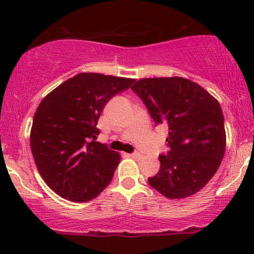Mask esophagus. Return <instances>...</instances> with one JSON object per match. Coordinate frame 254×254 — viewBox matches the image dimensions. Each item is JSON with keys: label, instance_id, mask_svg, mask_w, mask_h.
Segmentation results:
<instances>
[{"label": "esophagus", "instance_id": "esophagus-1", "mask_svg": "<svg viewBox=\"0 0 254 254\" xmlns=\"http://www.w3.org/2000/svg\"><path fill=\"white\" fill-rule=\"evenodd\" d=\"M130 157H131V158H133V159H137V160H139V159H141V158H142V154H141L140 152H137V151H135V152H133V153H131V154H130Z\"/></svg>", "mask_w": 254, "mask_h": 254}]
</instances>
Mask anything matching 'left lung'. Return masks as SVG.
<instances>
[{"label": "left lung", "instance_id": "8db88e82", "mask_svg": "<svg viewBox=\"0 0 254 254\" xmlns=\"http://www.w3.org/2000/svg\"><path fill=\"white\" fill-rule=\"evenodd\" d=\"M131 89L156 126L169 128V151L159 156L160 170L148 178L150 186L171 199L194 195L215 175L225 153L220 103L198 84L177 76L140 79Z\"/></svg>", "mask_w": 254, "mask_h": 254}]
</instances>
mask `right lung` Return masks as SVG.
<instances>
[{
    "label": "right lung",
    "instance_id": "obj_1",
    "mask_svg": "<svg viewBox=\"0 0 254 254\" xmlns=\"http://www.w3.org/2000/svg\"><path fill=\"white\" fill-rule=\"evenodd\" d=\"M133 83L131 78L81 72L41 101L30 145L38 171L56 194L84 203L111 183L121 157L96 142V126L106 103Z\"/></svg>",
    "mask_w": 254,
    "mask_h": 254
}]
</instances>
